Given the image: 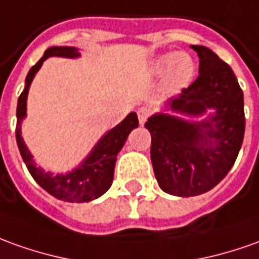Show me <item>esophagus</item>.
Segmentation results:
<instances>
[{
	"label": "esophagus",
	"mask_w": 259,
	"mask_h": 259,
	"mask_svg": "<svg viewBox=\"0 0 259 259\" xmlns=\"http://www.w3.org/2000/svg\"><path fill=\"white\" fill-rule=\"evenodd\" d=\"M149 115H151V110L147 108V107H142V108L138 110V119H140L141 125H144V124L147 122V119Z\"/></svg>",
	"instance_id": "1"
}]
</instances>
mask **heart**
<instances>
[{"label": "heart", "instance_id": "b5f03b06", "mask_svg": "<svg viewBox=\"0 0 259 259\" xmlns=\"http://www.w3.org/2000/svg\"><path fill=\"white\" fill-rule=\"evenodd\" d=\"M167 69L169 85L172 89H181L186 85L193 76V60L186 53H169L156 59V62L153 63V70L156 73L165 72Z\"/></svg>", "mask_w": 259, "mask_h": 259}]
</instances>
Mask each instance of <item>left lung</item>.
<instances>
[{
	"label": "left lung",
	"instance_id": "8db88e82",
	"mask_svg": "<svg viewBox=\"0 0 259 259\" xmlns=\"http://www.w3.org/2000/svg\"><path fill=\"white\" fill-rule=\"evenodd\" d=\"M200 59L199 76L166 104L169 110L204 121L155 114L145 122L151 133V160L159 187L169 194L190 197L211 190L230 172L245 131L244 96L234 72L206 46L192 45Z\"/></svg>",
	"mask_w": 259,
	"mask_h": 259
}]
</instances>
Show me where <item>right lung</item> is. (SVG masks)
<instances>
[{
    "label": "right lung",
    "mask_w": 259,
    "mask_h": 259,
    "mask_svg": "<svg viewBox=\"0 0 259 259\" xmlns=\"http://www.w3.org/2000/svg\"><path fill=\"white\" fill-rule=\"evenodd\" d=\"M51 56H62V58H78L80 53L76 48L70 46H53L46 49L44 56L36 65L32 66L31 70L25 80V89L18 99L17 107V144L21 156L28 167L32 178L36 181L39 186L45 189L53 197L59 200L70 201V203H84L92 201L100 197L110 189L114 179V167L117 162V155L124 147L126 138L134 128L138 126V117L135 112H130L118 125L114 126L96 144L90 155L85 158L80 166L73 169L66 175H53L45 172L44 169L35 165L31 152L25 145L21 137V122L26 115V99L32 80L44 62Z\"/></svg>",
    "instance_id": "1"
}]
</instances>
